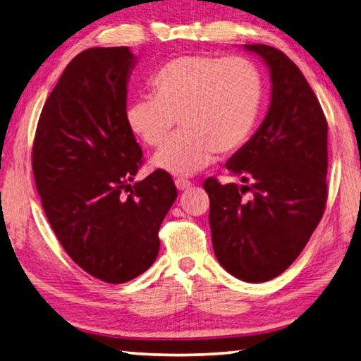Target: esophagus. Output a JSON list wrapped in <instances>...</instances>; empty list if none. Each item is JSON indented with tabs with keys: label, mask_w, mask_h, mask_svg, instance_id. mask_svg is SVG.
Instances as JSON below:
<instances>
[{
	"label": "esophagus",
	"mask_w": 361,
	"mask_h": 361,
	"mask_svg": "<svg viewBox=\"0 0 361 361\" xmlns=\"http://www.w3.org/2000/svg\"><path fill=\"white\" fill-rule=\"evenodd\" d=\"M175 185H176V189H178V191H186V189L192 186V183L186 180V178H176Z\"/></svg>",
	"instance_id": "obj_1"
}]
</instances>
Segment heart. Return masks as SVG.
I'll return each mask as SVG.
<instances>
[{
    "mask_svg": "<svg viewBox=\"0 0 361 361\" xmlns=\"http://www.w3.org/2000/svg\"><path fill=\"white\" fill-rule=\"evenodd\" d=\"M153 96H139L126 109L129 129L159 148L180 121L176 134L154 156V166L172 175H194L232 153L251 135L259 116V71L241 56L185 55L170 60L152 78Z\"/></svg>",
    "mask_w": 361,
    "mask_h": 361,
    "instance_id": "heart-1",
    "label": "heart"
}]
</instances>
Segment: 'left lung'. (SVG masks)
<instances>
[{
	"label": "left lung",
	"instance_id": "left-lung-1",
	"mask_svg": "<svg viewBox=\"0 0 361 361\" xmlns=\"http://www.w3.org/2000/svg\"><path fill=\"white\" fill-rule=\"evenodd\" d=\"M267 63L271 101L264 123L226 167L243 185L209 176V228L216 259L232 276L265 283L303 251L325 212L326 124L297 64L265 44H246Z\"/></svg>",
	"mask_w": 361,
	"mask_h": 361
}]
</instances>
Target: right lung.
Wrapping results in <instances>:
<instances>
[{
	"label": "right lung",
	"instance_id": "add662e5",
	"mask_svg": "<svg viewBox=\"0 0 361 361\" xmlns=\"http://www.w3.org/2000/svg\"><path fill=\"white\" fill-rule=\"evenodd\" d=\"M134 64L128 47L78 54L45 101L32 143L36 188L58 241L82 270L109 284L153 265L159 227L178 195L164 170L130 186L143 162L126 121Z\"/></svg>",
	"mask_w": 361,
	"mask_h": 361
}]
</instances>
